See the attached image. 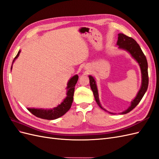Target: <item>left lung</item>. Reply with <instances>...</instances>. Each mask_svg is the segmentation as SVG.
Listing matches in <instances>:
<instances>
[{
    "label": "left lung",
    "instance_id": "left-lung-1",
    "mask_svg": "<svg viewBox=\"0 0 159 159\" xmlns=\"http://www.w3.org/2000/svg\"><path fill=\"white\" fill-rule=\"evenodd\" d=\"M117 46H118V48L120 50H123L128 52L129 54L131 55L133 58L135 60L139 67H140L141 71V88L139 89L138 93L131 102L130 106L124 111L121 113H119V114L124 115L126 114L129 112L131 111L139 103L141 102L143 97L146 93V91L148 88V64L147 60L145 56L144 55L143 52L141 48L137 44V42L133 39L132 38L127 36L126 35L123 34L119 33L118 34V40L117 42ZM89 83H90V87L91 90L93 91L94 98L95 99L96 102L98 105L100 107L101 109H103L105 111H107L111 114L115 115L116 113H114L112 112H109L107 111L105 108L102 107L101 105L99 98V93L98 89L97 83H96L95 78L92 75H89Z\"/></svg>",
    "mask_w": 159,
    "mask_h": 159
}]
</instances>
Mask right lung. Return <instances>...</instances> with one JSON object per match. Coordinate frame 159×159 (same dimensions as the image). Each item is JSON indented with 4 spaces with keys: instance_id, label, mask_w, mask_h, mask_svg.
<instances>
[{
    "instance_id": "right-lung-1",
    "label": "right lung",
    "mask_w": 159,
    "mask_h": 159,
    "mask_svg": "<svg viewBox=\"0 0 159 159\" xmlns=\"http://www.w3.org/2000/svg\"><path fill=\"white\" fill-rule=\"evenodd\" d=\"M21 50L18 51L15 58L12 61V64L11 66V70L12 69V65L14 61L18 58L20 55ZM79 76L78 75H74L68 80L66 87V96L63 99L62 102L57 105L56 107L52 109H42V108H34V107H28L27 109L32 113L36 117H39L44 119L48 120H54L59 118L66 113L70 109L72 102H73V97L74 93L75 86L78 80Z\"/></svg>"
}]
</instances>
